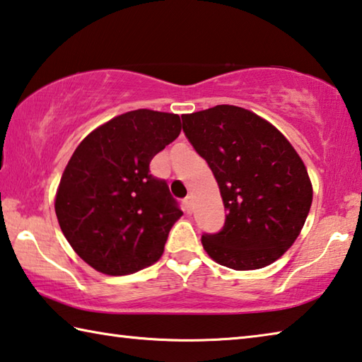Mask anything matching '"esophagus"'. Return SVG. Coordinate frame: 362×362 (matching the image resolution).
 Segmentation results:
<instances>
[{
  "instance_id": "34e87169",
  "label": "esophagus",
  "mask_w": 362,
  "mask_h": 362,
  "mask_svg": "<svg viewBox=\"0 0 362 362\" xmlns=\"http://www.w3.org/2000/svg\"><path fill=\"white\" fill-rule=\"evenodd\" d=\"M182 205H185L186 213H191L192 211V199H191V195H189V197H186L185 200H182Z\"/></svg>"
}]
</instances>
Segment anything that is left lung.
<instances>
[{
  "instance_id": "8db88e82",
  "label": "left lung",
  "mask_w": 362,
  "mask_h": 362,
  "mask_svg": "<svg viewBox=\"0 0 362 362\" xmlns=\"http://www.w3.org/2000/svg\"><path fill=\"white\" fill-rule=\"evenodd\" d=\"M182 132L216 177L226 209L205 252L226 268L259 269L297 239L313 202L303 160L279 129L235 105L181 115Z\"/></svg>"
}]
</instances>
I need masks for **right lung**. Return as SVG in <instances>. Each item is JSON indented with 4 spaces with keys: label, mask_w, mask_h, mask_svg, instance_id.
Listing matches in <instances>:
<instances>
[{
    "label": "right lung",
    "mask_w": 362,
    "mask_h": 362,
    "mask_svg": "<svg viewBox=\"0 0 362 362\" xmlns=\"http://www.w3.org/2000/svg\"><path fill=\"white\" fill-rule=\"evenodd\" d=\"M180 133V115L132 110L94 129L70 157L56 194L57 221L96 271L133 274L162 257L182 211L149 163Z\"/></svg>",
    "instance_id": "obj_1"
}]
</instances>
